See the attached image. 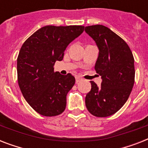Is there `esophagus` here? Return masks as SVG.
I'll list each match as a JSON object with an SVG mask.
<instances>
[{
	"instance_id": "34e87169",
	"label": "esophagus",
	"mask_w": 148,
	"mask_h": 148,
	"mask_svg": "<svg viewBox=\"0 0 148 148\" xmlns=\"http://www.w3.org/2000/svg\"><path fill=\"white\" fill-rule=\"evenodd\" d=\"M75 79H76V83H78V82H80V81H81L83 79L81 78V77L79 76H77L76 77H75Z\"/></svg>"
}]
</instances>
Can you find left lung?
Wrapping results in <instances>:
<instances>
[{"label":"left lung","mask_w":148,"mask_h":148,"mask_svg":"<svg viewBox=\"0 0 148 148\" xmlns=\"http://www.w3.org/2000/svg\"><path fill=\"white\" fill-rule=\"evenodd\" d=\"M99 49L95 68L101 76L97 86L90 81L91 89L85 97L88 111L105 117L118 111L127 101L134 84V59L130 47L121 37L103 25L85 27Z\"/></svg>","instance_id":"obj_1"}]
</instances>
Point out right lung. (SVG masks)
Segmentation results:
<instances>
[{
  "label": "right lung",
  "instance_id": "obj_1",
  "mask_svg": "<svg viewBox=\"0 0 148 148\" xmlns=\"http://www.w3.org/2000/svg\"><path fill=\"white\" fill-rule=\"evenodd\" d=\"M84 26L43 27L23 44L17 57V81L24 99L38 114L53 117L64 112L67 95L75 84L71 74L54 72L70 43L83 33Z\"/></svg>",
  "mask_w": 148,
  "mask_h": 148
}]
</instances>
